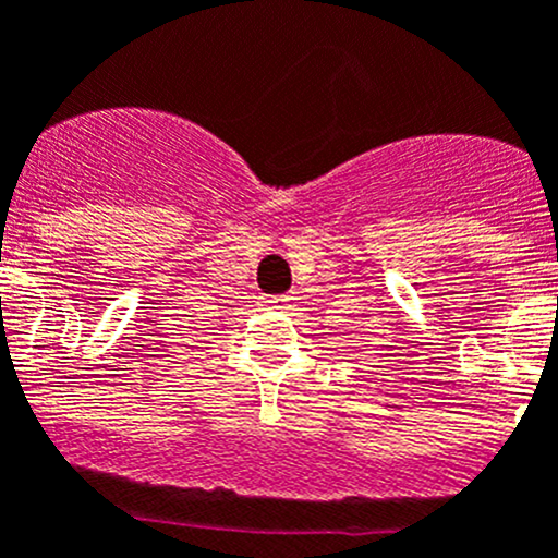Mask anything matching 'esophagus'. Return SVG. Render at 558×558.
I'll use <instances>...</instances> for the list:
<instances>
[{
	"instance_id": "1",
	"label": "esophagus",
	"mask_w": 558,
	"mask_h": 558,
	"mask_svg": "<svg viewBox=\"0 0 558 558\" xmlns=\"http://www.w3.org/2000/svg\"><path fill=\"white\" fill-rule=\"evenodd\" d=\"M262 304H265L267 310L286 312L293 307V296H289V293H280V296H262Z\"/></svg>"
}]
</instances>
